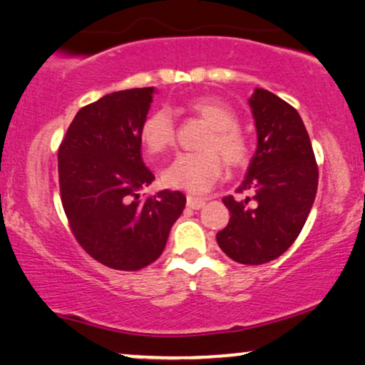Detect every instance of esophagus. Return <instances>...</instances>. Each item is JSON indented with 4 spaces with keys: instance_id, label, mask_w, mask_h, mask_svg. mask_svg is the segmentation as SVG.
I'll list each match as a JSON object with an SVG mask.
<instances>
[{
    "instance_id": "34e87169",
    "label": "esophagus",
    "mask_w": 365,
    "mask_h": 365,
    "mask_svg": "<svg viewBox=\"0 0 365 365\" xmlns=\"http://www.w3.org/2000/svg\"><path fill=\"white\" fill-rule=\"evenodd\" d=\"M208 202V198H202V197H193L188 195L187 197V205L193 208V210H200L202 207H205V203Z\"/></svg>"
}]
</instances>
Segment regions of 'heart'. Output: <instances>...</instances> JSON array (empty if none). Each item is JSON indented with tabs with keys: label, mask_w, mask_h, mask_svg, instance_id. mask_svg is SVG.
Returning a JSON list of instances; mask_svg holds the SVG:
<instances>
[{
	"label": "heart",
	"mask_w": 365,
	"mask_h": 365,
	"mask_svg": "<svg viewBox=\"0 0 365 365\" xmlns=\"http://www.w3.org/2000/svg\"><path fill=\"white\" fill-rule=\"evenodd\" d=\"M187 108L210 125V132L202 145L205 150L177 155L163 170L162 180L170 188L203 193L220 177L223 162L220 155L230 167H242L249 160L250 145L245 133L237 126V115L225 101L215 96H197L188 101ZM140 138L150 153L168 150L177 138L172 113L167 108L150 113L140 128Z\"/></svg>",
	"instance_id": "heart-1"
}]
</instances>
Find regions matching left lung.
Segmentation results:
<instances>
[{
    "instance_id": "left-lung-1",
    "label": "left lung",
    "mask_w": 365,
    "mask_h": 365,
    "mask_svg": "<svg viewBox=\"0 0 365 365\" xmlns=\"http://www.w3.org/2000/svg\"><path fill=\"white\" fill-rule=\"evenodd\" d=\"M249 105L257 150L237 192L254 195L223 198L232 217L217 233V242L232 260L260 265L280 257L299 237L317 193L319 168L307 130L292 105L262 88H255Z\"/></svg>"
}]
</instances>
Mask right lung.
<instances>
[{
    "instance_id": "obj_1",
    "label": "right lung",
    "mask_w": 365,
    "mask_h": 365,
    "mask_svg": "<svg viewBox=\"0 0 365 365\" xmlns=\"http://www.w3.org/2000/svg\"><path fill=\"white\" fill-rule=\"evenodd\" d=\"M153 93V86L115 91L83 106L58 150L61 203L73 235L115 270H140L157 260L187 202L182 192L142 195L155 180L140 138Z\"/></svg>"
}]
</instances>
